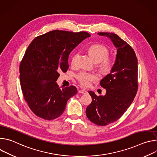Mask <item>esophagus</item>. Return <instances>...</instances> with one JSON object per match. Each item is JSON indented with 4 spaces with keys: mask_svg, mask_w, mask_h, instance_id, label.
<instances>
[{
    "mask_svg": "<svg viewBox=\"0 0 157 157\" xmlns=\"http://www.w3.org/2000/svg\"><path fill=\"white\" fill-rule=\"evenodd\" d=\"M78 93H81V94H86L87 93V91H85V90H79L78 91Z\"/></svg>",
    "mask_w": 157,
    "mask_h": 157,
    "instance_id": "esophagus-1",
    "label": "esophagus"
}]
</instances>
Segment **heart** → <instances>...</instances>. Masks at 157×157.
I'll use <instances>...</instances> for the list:
<instances>
[{
  "instance_id": "obj_1",
  "label": "heart",
  "mask_w": 157,
  "mask_h": 157,
  "mask_svg": "<svg viewBox=\"0 0 157 157\" xmlns=\"http://www.w3.org/2000/svg\"><path fill=\"white\" fill-rule=\"evenodd\" d=\"M87 52L95 62L100 63V69L103 72L108 73L110 71L113 67L114 60L113 57L109 56V51L105 46L100 43L93 44L88 47ZM78 56V53H75L71 59L73 65L76 64ZM76 78L81 86L87 87L92 81L98 79V77L95 73L82 71L77 75Z\"/></svg>"
}]
</instances>
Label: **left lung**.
Returning <instances> with one entry per match:
<instances>
[{"instance_id":"obj_1","label":"left lung","mask_w":157,"mask_h":157,"mask_svg":"<svg viewBox=\"0 0 157 157\" xmlns=\"http://www.w3.org/2000/svg\"><path fill=\"white\" fill-rule=\"evenodd\" d=\"M117 48L115 63L110 73L100 82L106 89L105 96L89 91L92 102L86 110L87 117L98 125H107L117 121L127 110L138 89V61L135 52L127 43L113 33L99 32Z\"/></svg>"}]
</instances>
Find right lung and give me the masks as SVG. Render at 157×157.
Listing matches in <instances>:
<instances>
[{
    "label": "right lung",
    "instance_id": "obj_1",
    "mask_svg": "<svg viewBox=\"0 0 157 157\" xmlns=\"http://www.w3.org/2000/svg\"><path fill=\"white\" fill-rule=\"evenodd\" d=\"M85 32L53 30L38 36L29 44L20 64V81L24 98L38 117L53 120L64 111L67 101L76 94V87L58 86L59 73L69 68L68 57L82 40Z\"/></svg>",
    "mask_w": 157,
    "mask_h": 157
}]
</instances>
